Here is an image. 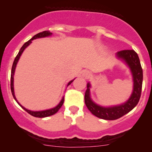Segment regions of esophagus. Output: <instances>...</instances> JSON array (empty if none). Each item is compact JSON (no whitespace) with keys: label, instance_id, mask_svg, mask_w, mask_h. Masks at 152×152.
<instances>
[{"label":"esophagus","instance_id":"obj_1","mask_svg":"<svg viewBox=\"0 0 152 152\" xmlns=\"http://www.w3.org/2000/svg\"><path fill=\"white\" fill-rule=\"evenodd\" d=\"M90 74H91V73H90V72L88 71V70H85L82 71V75H83L84 76H86V77H88V76H90Z\"/></svg>","mask_w":152,"mask_h":152}]
</instances>
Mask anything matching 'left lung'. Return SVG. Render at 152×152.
Returning <instances> with one entry per match:
<instances>
[{"instance_id": "8db88e82", "label": "left lung", "mask_w": 152, "mask_h": 152, "mask_svg": "<svg viewBox=\"0 0 152 152\" xmlns=\"http://www.w3.org/2000/svg\"><path fill=\"white\" fill-rule=\"evenodd\" d=\"M118 58L124 59L131 69L134 80V90L128 101L124 104L113 107H102L92 102L90 97V84H87L85 95V102L93 115L104 120H116L129 113L138 104L141 96L142 69L138 55L134 50H123L117 53Z\"/></svg>"}]
</instances>
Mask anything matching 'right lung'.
Instances as JSON below:
<instances>
[{
	"label": "right lung",
	"mask_w": 152,
	"mask_h": 152,
	"mask_svg": "<svg viewBox=\"0 0 152 152\" xmlns=\"http://www.w3.org/2000/svg\"><path fill=\"white\" fill-rule=\"evenodd\" d=\"M52 33H50L49 31H44L42 32H40V33H38L36 35H34V36L33 37L31 38V39H29L28 42H26L25 44H24L23 45L22 47H21L19 53H18V54L17 55L16 57H15V60H14V62H13V65H12V72H11V91H12V96H13L14 99H15V101H16L18 103V102L17 101L16 98H15V93H14V87H13V81H14V78H13V76H14V73H15V67H16V65L17 63H18V59H19L20 56H21V54H22L23 51L24 50V49L26 48L27 46H28V45H30L31 42V41L33 40V39H37V38H40V37H48V36H50V35H51ZM74 80V79H73ZM73 80L70 81V82H69L68 84H67V86L70 85V84L72 83V82H73ZM64 103V98H62V101L60 102V103L57 106H56V107H54V108L53 109H50V110H44V111H39V112H34V111H31V110H27V109H26L25 107H23V106H21L20 104L19 103V105L21 107H22L23 109H24V110H26V111L27 112V113H28V114H30L31 115L34 116V117H37V118H45V117H48V116H50V115H54L55 113H56L58 112V110H59V109L61 108V107H62V104H63Z\"/></svg>",
	"instance_id": "add662e5"
}]
</instances>
